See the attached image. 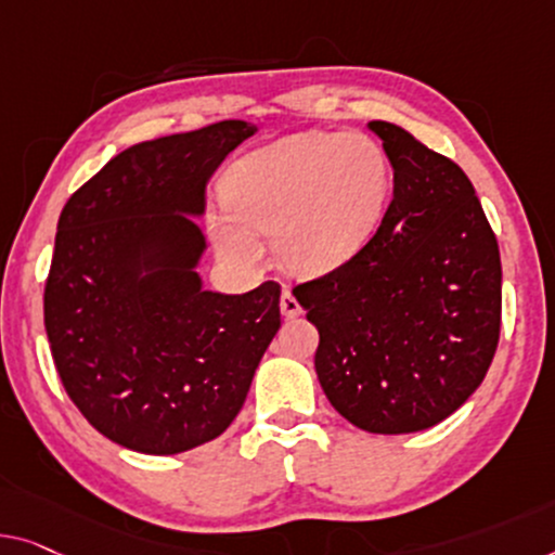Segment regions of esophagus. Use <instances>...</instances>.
I'll return each instance as SVG.
<instances>
[{
  "label": "esophagus",
  "instance_id": "obj_1",
  "mask_svg": "<svg viewBox=\"0 0 555 555\" xmlns=\"http://www.w3.org/2000/svg\"><path fill=\"white\" fill-rule=\"evenodd\" d=\"M279 306H281V313H284L286 319H294V317H299V313H301V304L296 301V296L292 294V288H284V292H281Z\"/></svg>",
  "mask_w": 555,
  "mask_h": 555
}]
</instances>
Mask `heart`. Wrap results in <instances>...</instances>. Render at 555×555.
I'll use <instances>...</instances> for the list:
<instances>
[{"label": "heart", "instance_id": "1", "mask_svg": "<svg viewBox=\"0 0 555 555\" xmlns=\"http://www.w3.org/2000/svg\"><path fill=\"white\" fill-rule=\"evenodd\" d=\"M391 169L366 134L306 131L244 156L227 179L214 242L229 259L254 263L256 234H276L288 269L321 274L359 254L386 211Z\"/></svg>", "mask_w": 555, "mask_h": 555}]
</instances>
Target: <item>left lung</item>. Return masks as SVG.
Instances as JSON below:
<instances>
[{"mask_svg":"<svg viewBox=\"0 0 555 555\" xmlns=\"http://www.w3.org/2000/svg\"><path fill=\"white\" fill-rule=\"evenodd\" d=\"M393 167L382 224L341 267L294 286L319 328L326 399L369 434H413L468 401L501 334L499 242L466 173L371 121Z\"/></svg>","mask_w":555,"mask_h":555,"instance_id":"1","label":"left lung"}]
</instances>
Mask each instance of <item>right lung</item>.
I'll use <instances>...</instances> for the list:
<instances>
[{"instance_id":"obj_1","label":"right lung","mask_w":555,"mask_h":555,"mask_svg":"<svg viewBox=\"0 0 555 555\" xmlns=\"http://www.w3.org/2000/svg\"><path fill=\"white\" fill-rule=\"evenodd\" d=\"M254 131L227 119L124 149L60 214L49 349L74 406L124 449L171 456L224 434L281 326L276 281L202 292L204 236L186 217Z\"/></svg>"}]
</instances>
